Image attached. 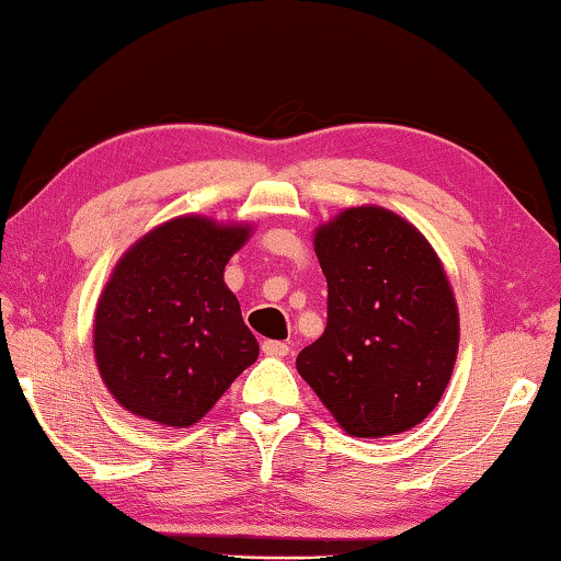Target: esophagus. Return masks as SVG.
Returning <instances> with one entry per match:
<instances>
[{"mask_svg": "<svg viewBox=\"0 0 561 561\" xmlns=\"http://www.w3.org/2000/svg\"><path fill=\"white\" fill-rule=\"evenodd\" d=\"M262 351L272 358H284L289 354V346L284 344V341H264L262 344Z\"/></svg>", "mask_w": 561, "mask_h": 561, "instance_id": "1", "label": "esophagus"}]
</instances>
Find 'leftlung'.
I'll use <instances>...</instances> for the list:
<instances>
[{
    "instance_id": "obj_1",
    "label": "left lung",
    "mask_w": 561,
    "mask_h": 561,
    "mask_svg": "<svg viewBox=\"0 0 561 561\" xmlns=\"http://www.w3.org/2000/svg\"><path fill=\"white\" fill-rule=\"evenodd\" d=\"M327 329L301 348V374L348 435L411 431L438 405L460 321L431 242L386 207L339 213L314 234Z\"/></svg>"
}]
</instances>
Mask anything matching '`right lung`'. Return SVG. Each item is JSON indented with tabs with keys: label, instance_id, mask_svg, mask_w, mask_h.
<instances>
[{
	"label": "right lung",
	"instance_id": "obj_1",
	"mask_svg": "<svg viewBox=\"0 0 561 561\" xmlns=\"http://www.w3.org/2000/svg\"><path fill=\"white\" fill-rule=\"evenodd\" d=\"M247 237L250 225L183 215L140 237L113 267L93 319V354L111 396L133 415L187 428L257 360V339L225 284V264Z\"/></svg>",
	"mask_w": 561,
	"mask_h": 561
}]
</instances>
